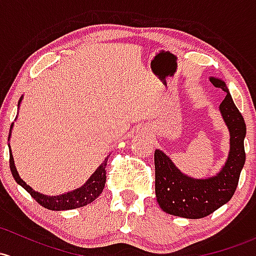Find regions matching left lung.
Instances as JSON below:
<instances>
[{
    "label": "left lung",
    "instance_id": "8db88e82",
    "mask_svg": "<svg viewBox=\"0 0 256 256\" xmlns=\"http://www.w3.org/2000/svg\"><path fill=\"white\" fill-rule=\"evenodd\" d=\"M214 87L227 93L220 112L230 131V153L217 174L192 178L182 173L160 150H154L156 198L160 208L173 216L189 220L204 218L232 198L246 163L244 138L246 126L224 80L210 77Z\"/></svg>",
    "mask_w": 256,
    "mask_h": 256
}]
</instances>
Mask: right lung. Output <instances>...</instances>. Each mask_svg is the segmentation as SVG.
Instances as JSON below:
<instances>
[{
  "instance_id": "1",
  "label": "right lung",
  "mask_w": 256,
  "mask_h": 256,
  "mask_svg": "<svg viewBox=\"0 0 256 256\" xmlns=\"http://www.w3.org/2000/svg\"><path fill=\"white\" fill-rule=\"evenodd\" d=\"M23 96H20V102H18V108H20ZM13 124L10 125V136L12 134ZM8 137V140H10ZM110 156V154H109ZM109 156H106V160H103V163L96 169V172L90 176V179L78 188V189H74L72 192H64L62 195L58 196H49L44 195V194H40L39 192H36L32 186H29L23 179H20V174H18L17 168L14 166V160H13L12 150L10 147V168L12 172V176L14 178V180L17 182V184H20L22 188L26 190L32 195V198L36 201L38 204H40L45 208L51 210V211H64V210H74L78 208V207L87 206L88 204L93 202L102 192H103L104 186H106V166Z\"/></svg>"
}]
</instances>
